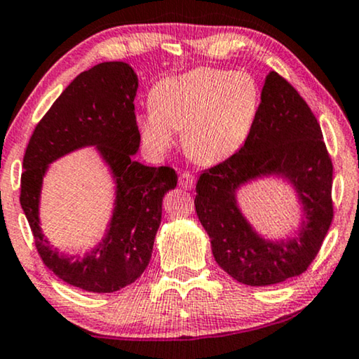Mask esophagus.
Wrapping results in <instances>:
<instances>
[{
    "mask_svg": "<svg viewBox=\"0 0 359 359\" xmlns=\"http://www.w3.org/2000/svg\"><path fill=\"white\" fill-rule=\"evenodd\" d=\"M179 185L182 187V189H185V190H191V189H194V185H195V177L191 174H189V172L180 174Z\"/></svg>",
    "mask_w": 359,
    "mask_h": 359,
    "instance_id": "esophagus-1",
    "label": "esophagus"
}]
</instances>
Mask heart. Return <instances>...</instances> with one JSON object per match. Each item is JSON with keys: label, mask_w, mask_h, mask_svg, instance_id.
<instances>
[{"label": "heart", "mask_w": 359, "mask_h": 359, "mask_svg": "<svg viewBox=\"0 0 359 359\" xmlns=\"http://www.w3.org/2000/svg\"><path fill=\"white\" fill-rule=\"evenodd\" d=\"M259 84L244 72L200 67L161 79L138 130L154 154L164 156L182 130V148L195 163L215 165L239 153L255 127Z\"/></svg>", "instance_id": "obj_1"}]
</instances>
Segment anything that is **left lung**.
<instances>
[{
  "instance_id": "obj_1",
  "label": "left lung",
  "mask_w": 359,
  "mask_h": 359,
  "mask_svg": "<svg viewBox=\"0 0 359 359\" xmlns=\"http://www.w3.org/2000/svg\"><path fill=\"white\" fill-rule=\"evenodd\" d=\"M320 125L299 93L270 72L262 89L255 127L239 153L206 169L196 182L195 210L213 257L232 278L249 286L299 276L329 232L333 165ZM278 177L295 190L302 224L285 240L259 235L236 203V190L252 180Z\"/></svg>"
}]
</instances>
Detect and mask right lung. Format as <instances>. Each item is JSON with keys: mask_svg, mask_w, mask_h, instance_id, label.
<instances>
[{"mask_svg": "<svg viewBox=\"0 0 359 359\" xmlns=\"http://www.w3.org/2000/svg\"><path fill=\"white\" fill-rule=\"evenodd\" d=\"M138 76L130 65L105 62L83 72L60 94L30 136L21 175V206L43 264L68 285L114 292L146 270L163 216V198L177 185L170 168L135 161L140 130L135 115ZM94 145L116 184L114 210L103 241L83 259L60 255L39 228V191L48 165Z\"/></svg>", "mask_w": 359, "mask_h": 359, "instance_id": "1", "label": "right lung"}]
</instances>
